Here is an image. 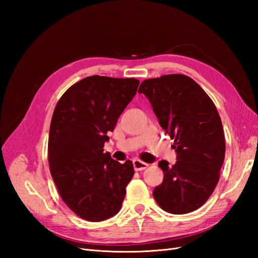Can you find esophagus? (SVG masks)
Masks as SVG:
<instances>
[{
    "label": "esophagus",
    "instance_id": "34e87169",
    "mask_svg": "<svg viewBox=\"0 0 258 258\" xmlns=\"http://www.w3.org/2000/svg\"><path fill=\"white\" fill-rule=\"evenodd\" d=\"M148 167V163H145L141 161L140 159H135L134 160V168L136 171H142Z\"/></svg>",
    "mask_w": 258,
    "mask_h": 258
}]
</instances>
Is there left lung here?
Returning <instances> with one entry per match:
<instances>
[{
	"label": "left lung",
	"instance_id": "8db88e82",
	"mask_svg": "<svg viewBox=\"0 0 258 258\" xmlns=\"http://www.w3.org/2000/svg\"><path fill=\"white\" fill-rule=\"evenodd\" d=\"M139 93L150 101L160 126L174 140L176 162L161 160L163 181L154 198L168 213L186 214L210 198L225 158L221 117L206 91L183 74L142 82Z\"/></svg>",
	"mask_w": 258,
	"mask_h": 258
}]
</instances>
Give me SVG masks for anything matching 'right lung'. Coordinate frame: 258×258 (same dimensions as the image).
<instances>
[{
	"label": "right lung",
	"instance_id": "right-lung-1",
	"mask_svg": "<svg viewBox=\"0 0 258 258\" xmlns=\"http://www.w3.org/2000/svg\"><path fill=\"white\" fill-rule=\"evenodd\" d=\"M139 84L136 79L89 76L72 85L54 107L48 138L50 173L64 204L88 222L118 213L135 174L132 161L119 163L103 147Z\"/></svg>",
	"mask_w": 258,
	"mask_h": 258
}]
</instances>
